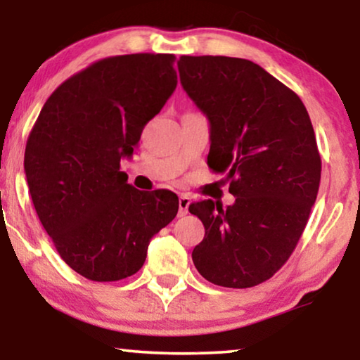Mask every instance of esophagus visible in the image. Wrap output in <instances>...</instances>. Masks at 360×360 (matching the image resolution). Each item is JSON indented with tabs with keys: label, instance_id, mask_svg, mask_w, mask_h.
<instances>
[{
	"label": "esophagus",
	"instance_id": "34e87169",
	"mask_svg": "<svg viewBox=\"0 0 360 360\" xmlns=\"http://www.w3.org/2000/svg\"><path fill=\"white\" fill-rule=\"evenodd\" d=\"M191 203V198L188 195H180L179 198V216H185L186 213H188V206Z\"/></svg>",
	"mask_w": 360,
	"mask_h": 360
}]
</instances>
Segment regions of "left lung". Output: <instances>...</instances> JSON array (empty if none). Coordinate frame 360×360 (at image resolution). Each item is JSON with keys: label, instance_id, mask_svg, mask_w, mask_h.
<instances>
[{"label": "left lung", "instance_id": "8db88e82", "mask_svg": "<svg viewBox=\"0 0 360 360\" xmlns=\"http://www.w3.org/2000/svg\"><path fill=\"white\" fill-rule=\"evenodd\" d=\"M180 83L210 121L208 165L228 174L234 205H190L205 226L191 252L208 282L249 288L297 248L321 180V157L297 93L245 58L181 56Z\"/></svg>", "mask_w": 360, "mask_h": 360}]
</instances>
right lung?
<instances>
[{
    "label": "right lung",
    "instance_id": "right-lung-1",
    "mask_svg": "<svg viewBox=\"0 0 360 360\" xmlns=\"http://www.w3.org/2000/svg\"><path fill=\"white\" fill-rule=\"evenodd\" d=\"M174 62L129 53L91 63L49 96L29 134L24 170L36 213L63 262L93 282L134 275L179 211L175 193L137 190L120 170L176 88Z\"/></svg>",
    "mask_w": 360,
    "mask_h": 360
}]
</instances>
